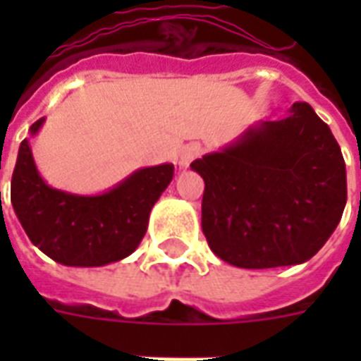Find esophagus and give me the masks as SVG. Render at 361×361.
Instances as JSON below:
<instances>
[{
  "mask_svg": "<svg viewBox=\"0 0 361 361\" xmlns=\"http://www.w3.org/2000/svg\"><path fill=\"white\" fill-rule=\"evenodd\" d=\"M202 153L204 147L200 146V144H187V146L181 149V164L187 169V166H189L195 159L200 157Z\"/></svg>",
  "mask_w": 361,
  "mask_h": 361,
  "instance_id": "esophagus-1",
  "label": "esophagus"
}]
</instances>
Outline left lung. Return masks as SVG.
Instances as JSON below:
<instances>
[{"instance_id": "obj_1", "label": "left lung", "mask_w": 361, "mask_h": 361, "mask_svg": "<svg viewBox=\"0 0 361 361\" xmlns=\"http://www.w3.org/2000/svg\"><path fill=\"white\" fill-rule=\"evenodd\" d=\"M202 176L209 249L247 269L307 262L339 225L347 169L330 127L307 103L249 125L236 140L192 161Z\"/></svg>"}]
</instances>
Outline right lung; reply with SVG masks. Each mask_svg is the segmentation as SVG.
I'll return each instance as SVG.
<instances>
[{
	"label": "right lung",
	"mask_w": 361,
	"mask_h": 361,
	"mask_svg": "<svg viewBox=\"0 0 361 361\" xmlns=\"http://www.w3.org/2000/svg\"><path fill=\"white\" fill-rule=\"evenodd\" d=\"M42 123L44 118L31 125L30 138ZM30 138L20 144L11 202L31 243L75 268H99L133 255L146 234L152 208L174 178V164L135 170L99 195H76L42 180Z\"/></svg>",
	"instance_id": "obj_1"
}]
</instances>
